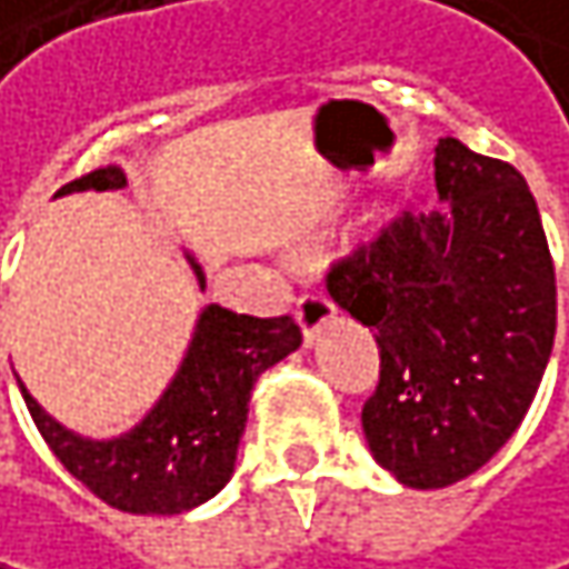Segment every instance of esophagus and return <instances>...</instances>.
Listing matches in <instances>:
<instances>
[{"instance_id": "1", "label": "esophagus", "mask_w": 569, "mask_h": 569, "mask_svg": "<svg viewBox=\"0 0 569 569\" xmlns=\"http://www.w3.org/2000/svg\"><path fill=\"white\" fill-rule=\"evenodd\" d=\"M332 319H336L332 299H326V296H319V292H306V296L296 299V322H299V329H302L306 345L316 341V336H319Z\"/></svg>"}]
</instances>
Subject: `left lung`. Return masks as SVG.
Instances as JSON below:
<instances>
[{
  "mask_svg": "<svg viewBox=\"0 0 569 569\" xmlns=\"http://www.w3.org/2000/svg\"><path fill=\"white\" fill-rule=\"evenodd\" d=\"M433 166L446 204L403 211L329 270V296L381 348L365 439L410 489H446L511 439L557 332L553 260L528 181L452 136Z\"/></svg>",
  "mask_w": 569,
  "mask_h": 569,
  "instance_id": "obj_1",
  "label": "left lung"
}]
</instances>
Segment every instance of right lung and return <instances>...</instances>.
I'll return each mask as SVG.
<instances>
[{"label": "right lung", "instance_id": "right-lung-1", "mask_svg": "<svg viewBox=\"0 0 569 569\" xmlns=\"http://www.w3.org/2000/svg\"><path fill=\"white\" fill-rule=\"evenodd\" d=\"M117 166L68 181L58 194L123 188ZM198 283L204 273L188 257ZM302 341L289 316L257 319L221 306H204L184 361L159 403L117 439H83L51 420L19 381L38 433L61 466L110 508L130 515H181L228 486L237 446L247 427V403L257 378Z\"/></svg>", "mask_w": 569, "mask_h": 569}]
</instances>
